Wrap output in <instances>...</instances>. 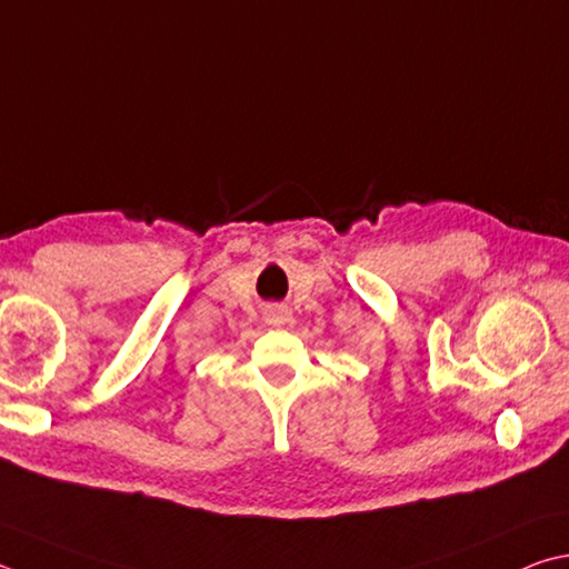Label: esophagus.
<instances>
[{"label": "esophagus", "instance_id": "esophagus-1", "mask_svg": "<svg viewBox=\"0 0 569 569\" xmlns=\"http://www.w3.org/2000/svg\"><path fill=\"white\" fill-rule=\"evenodd\" d=\"M268 318H271V323H286L288 320V311L283 306H276V308H271V313H268Z\"/></svg>", "mask_w": 569, "mask_h": 569}]
</instances>
